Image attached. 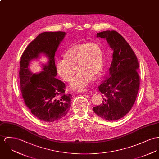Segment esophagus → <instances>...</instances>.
I'll use <instances>...</instances> for the list:
<instances>
[{
	"label": "esophagus",
	"mask_w": 159,
	"mask_h": 159,
	"mask_svg": "<svg viewBox=\"0 0 159 159\" xmlns=\"http://www.w3.org/2000/svg\"><path fill=\"white\" fill-rule=\"evenodd\" d=\"M78 93H85L87 92V90L85 89H79L77 90Z\"/></svg>",
	"instance_id": "1"
}]
</instances>
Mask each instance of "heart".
I'll list each match as a JSON object with an SVG mask.
<instances>
[{"label": "heart", "instance_id": "b5f03b06", "mask_svg": "<svg viewBox=\"0 0 159 159\" xmlns=\"http://www.w3.org/2000/svg\"><path fill=\"white\" fill-rule=\"evenodd\" d=\"M56 63V70L64 81L71 82L77 70L79 72L72 85L73 88H84L93 78L97 79L104 68L103 50L95 42L74 45Z\"/></svg>", "mask_w": 159, "mask_h": 159}]
</instances>
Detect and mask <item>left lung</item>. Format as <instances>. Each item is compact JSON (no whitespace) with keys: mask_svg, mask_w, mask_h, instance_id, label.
Returning <instances> with one entry per match:
<instances>
[{"mask_svg":"<svg viewBox=\"0 0 159 159\" xmlns=\"http://www.w3.org/2000/svg\"><path fill=\"white\" fill-rule=\"evenodd\" d=\"M97 37L107 40L113 54L109 76L98 86L103 100L93 110L100 117L114 121L126 116L134 103L140 86L139 62L130 45L117 31H102Z\"/></svg>","mask_w":159,"mask_h":159,"instance_id":"1","label":"left lung"}]
</instances>
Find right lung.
<instances>
[{
	"label": "right lung",
	"instance_id": "add662e5",
	"mask_svg": "<svg viewBox=\"0 0 159 159\" xmlns=\"http://www.w3.org/2000/svg\"><path fill=\"white\" fill-rule=\"evenodd\" d=\"M66 33L44 32L36 37L25 49L20 63V90L25 103L39 119L52 122L63 117L71 107L72 96L65 94V85L56 79L55 52ZM41 53L49 59L43 65V71L33 74L29 64Z\"/></svg>",
	"mask_w": 159,
	"mask_h": 159
}]
</instances>
